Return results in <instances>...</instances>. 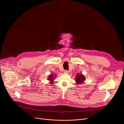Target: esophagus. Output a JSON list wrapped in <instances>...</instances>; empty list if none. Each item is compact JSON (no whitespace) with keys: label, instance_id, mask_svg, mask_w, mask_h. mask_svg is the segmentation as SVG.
Masks as SVG:
<instances>
[{"label":"esophagus","instance_id":"34e87169","mask_svg":"<svg viewBox=\"0 0 124 124\" xmlns=\"http://www.w3.org/2000/svg\"><path fill=\"white\" fill-rule=\"evenodd\" d=\"M64 73L65 74H68V73H69V71H68V70H65Z\"/></svg>","mask_w":124,"mask_h":124}]
</instances>
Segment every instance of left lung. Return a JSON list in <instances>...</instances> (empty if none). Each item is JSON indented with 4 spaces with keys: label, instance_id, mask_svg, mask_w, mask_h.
<instances>
[{
    "label": "left lung",
    "instance_id": "8db88e82",
    "mask_svg": "<svg viewBox=\"0 0 124 124\" xmlns=\"http://www.w3.org/2000/svg\"><path fill=\"white\" fill-rule=\"evenodd\" d=\"M75 80L77 85L82 84L85 80V76L81 73H78L77 74L76 76Z\"/></svg>",
    "mask_w": 124,
    "mask_h": 124
}]
</instances>
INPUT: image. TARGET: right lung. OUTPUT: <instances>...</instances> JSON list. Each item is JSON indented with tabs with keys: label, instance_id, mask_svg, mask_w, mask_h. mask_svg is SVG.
Returning <instances> with one entry per match:
<instances>
[{
	"label": "right lung",
	"instance_id": "add662e5",
	"mask_svg": "<svg viewBox=\"0 0 124 124\" xmlns=\"http://www.w3.org/2000/svg\"><path fill=\"white\" fill-rule=\"evenodd\" d=\"M56 77V75H53V74H50L48 76L47 78V80L49 81V83L50 84H53L54 82V80L55 79V78Z\"/></svg>",
	"mask_w": 124,
	"mask_h": 124
}]
</instances>
